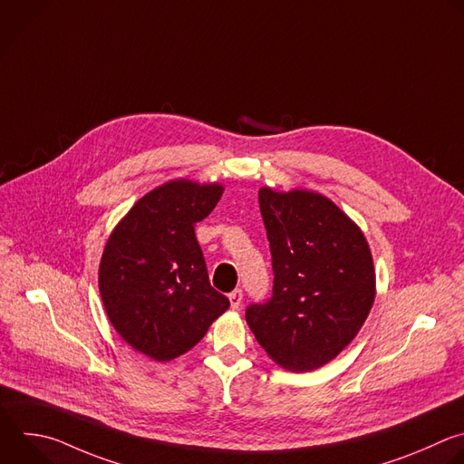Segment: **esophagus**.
Instances as JSON below:
<instances>
[{
  "instance_id": "esophagus-1",
  "label": "esophagus",
  "mask_w": 464,
  "mask_h": 464,
  "mask_svg": "<svg viewBox=\"0 0 464 464\" xmlns=\"http://www.w3.org/2000/svg\"><path fill=\"white\" fill-rule=\"evenodd\" d=\"M229 302H231V307L233 310H238V305L242 302V289H235L229 293Z\"/></svg>"
}]
</instances>
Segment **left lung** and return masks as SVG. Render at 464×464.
<instances>
[{
  "label": "left lung",
  "mask_w": 464,
  "mask_h": 464,
  "mask_svg": "<svg viewBox=\"0 0 464 464\" xmlns=\"http://www.w3.org/2000/svg\"><path fill=\"white\" fill-rule=\"evenodd\" d=\"M273 264V293L246 321L282 368L312 372L359 334L375 300L370 246L330 198L293 189L258 191Z\"/></svg>",
  "instance_id": "left-lung-1"
}]
</instances>
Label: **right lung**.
<instances>
[{"label":"right lung","instance_id":"right-lung-1","mask_svg":"<svg viewBox=\"0 0 464 464\" xmlns=\"http://www.w3.org/2000/svg\"><path fill=\"white\" fill-rule=\"evenodd\" d=\"M222 193L220 184L168 182L141 197L105 244L98 285L107 317L154 361L189 352L229 307L209 284L195 235Z\"/></svg>","mask_w":464,"mask_h":464}]
</instances>
